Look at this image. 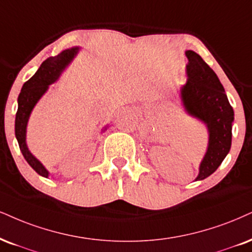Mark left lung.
Segmentation results:
<instances>
[{
    "instance_id": "8db88e82",
    "label": "left lung",
    "mask_w": 252,
    "mask_h": 252,
    "mask_svg": "<svg viewBox=\"0 0 252 252\" xmlns=\"http://www.w3.org/2000/svg\"><path fill=\"white\" fill-rule=\"evenodd\" d=\"M187 83L181 88V101L189 116L201 120L209 133L208 148L198 168L204 180L219 168L231 147L234 110L216 73L196 52L187 50Z\"/></svg>"
}]
</instances>
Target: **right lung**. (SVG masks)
Instances as JSON below:
<instances>
[{"label": "right lung", "instance_id": "1", "mask_svg": "<svg viewBox=\"0 0 252 252\" xmlns=\"http://www.w3.org/2000/svg\"><path fill=\"white\" fill-rule=\"evenodd\" d=\"M78 50V46L66 49L56 57H49L48 60H45L39 66V69L37 70V72L28 82L24 83L17 99L18 108L16 119H15V135H16L18 141V146H20V150L27 162L32 167L36 173L44 176V178H48L49 172L39 162V160H37L30 153L27 146L26 139L28 121H29L30 114L35 105L43 97V94L48 91L49 86L60 78L61 73L71 63Z\"/></svg>", "mask_w": 252, "mask_h": 252}]
</instances>
